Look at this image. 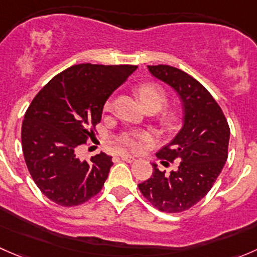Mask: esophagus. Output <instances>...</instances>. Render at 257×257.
I'll use <instances>...</instances> for the list:
<instances>
[{"instance_id":"obj_1","label":"esophagus","mask_w":257,"mask_h":257,"mask_svg":"<svg viewBox=\"0 0 257 257\" xmlns=\"http://www.w3.org/2000/svg\"><path fill=\"white\" fill-rule=\"evenodd\" d=\"M120 158H121V160H124V162H128V163H132L136 160V158L131 154H120Z\"/></svg>"}]
</instances>
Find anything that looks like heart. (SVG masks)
<instances>
[{"label":"heart","mask_w":257,"mask_h":257,"mask_svg":"<svg viewBox=\"0 0 257 257\" xmlns=\"http://www.w3.org/2000/svg\"><path fill=\"white\" fill-rule=\"evenodd\" d=\"M138 95L141 99L142 104L144 107H149L153 105L157 109L163 107V104L167 100V94L165 90L162 87L154 83H145L138 88ZM105 108H110V102L105 104ZM173 115L169 116V120H172ZM148 141V136L144 133H138V132H129V133H124L123 136L119 137V143L123 145L124 148L128 149L137 150L142 147V143Z\"/></svg>","instance_id":"1"}]
</instances>
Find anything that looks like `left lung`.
Here are the masks:
<instances>
[{
    "instance_id": "obj_1",
    "label": "left lung",
    "mask_w": 257,
    "mask_h": 257,
    "mask_svg": "<svg viewBox=\"0 0 257 257\" xmlns=\"http://www.w3.org/2000/svg\"><path fill=\"white\" fill-rule=\"evenodd\" d=\"M150 74L169 85L183 105V125L158 157L174 162L169 174L153 163V175L139 190L160 211L180 212L201 200L227 159L230 128L221 108L204 85L175 67L148 66ZM168 164V162H162Z\"/></svg>"
}]
</instances>
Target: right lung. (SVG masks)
Masks as SVG:
<instances>
[{
  "instance_id": "add662e5",
  "label": "right lung",
  "mask_w": 257,
  "mask_h": 257,
  "mask_svg": "<svg viewBox=\"0 0 257 257\" xmlns=\"http://www.w3.org/2000/svg\"><path fill=\"white\" fill-rule=\"evenodd\" d=\"M137 68L69 67L49 80L28 107L21 133L26 164L36 185L58 205H79L102 190L112 157L100 153L87 162L77 152L93 138L108 98Z\"/></svg>"
}]
</instances>
